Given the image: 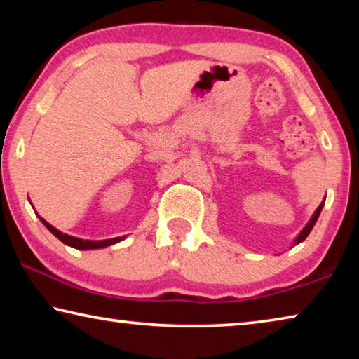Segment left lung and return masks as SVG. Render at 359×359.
I'll list each match as a JSON object with an SVG mask.
<instances>
[{
  "label": "left lung",
  "mask_w": 359,
  "mask_h": 359,
  "mask_svg": "<svg viewBox=\"0 0 359 359\" xmlns=\"http://www.w3.org/2000/svg\"><path fill=\"white\" fill-rule=\"evenodd\" d=\"M325 199H326V198H325ZM325 199H323V201H321V204L318 205V208H317V210H315V212H313V215L311 217V220H309V222H307V224H306V226H304V228L301 229V233L296 236V238H294V241H293V245H297V244H301V242H302L304 239H306V238H307V236H309V233H311V231H312V228L315 226V223H317V220H318V217H320V212H321V209H323V205H325Z\"/></svg>",
  "instance_id": "obj_1"
}]
</instances>
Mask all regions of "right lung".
<instances>
[{
    "label": "right lung",
    "mask_w": 359,
    "mask_h": 359,
    "mask_svg": "<svg viewBox=\"0 0 359 359\" xmlns=\"http://www.w3.org/2000/svg\"><path fill=\"white\" fill-rule=\"evenodd\" d=\"M38 215V214H36ZM39 220L42 222V224L50 231V233L55 236L57 239H60L63 242V244L69 245L72 248H77V250H96V248H104L109 245H114L117 244V242L123 241L126 236H120V238H114V239H102V241H90V239H81V238H74V236H69V234H65L62 231H58L55 226H52L50 223L46 222L44 218L41 215H38Z\"/></svg>",
    "instance_id": "obj_1"
}]
</instances>
